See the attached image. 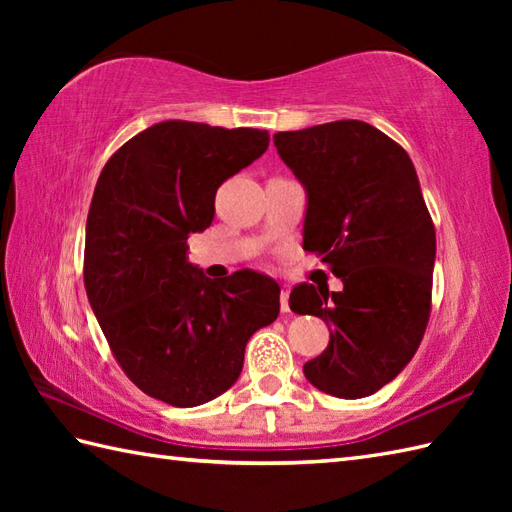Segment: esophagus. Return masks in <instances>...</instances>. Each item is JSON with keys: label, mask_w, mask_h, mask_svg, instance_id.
Returning <instances> with one entry per match:
<instances>
[{"label": "esophagus", "mask_w": 512, "mask_h": 512, "mask_svg": "<svg viewBox=\"0 0 512 512\" xmlns=\"http://www.w3.org/2000/svg\"><path fill=\"white\" fill-rule=\"evenodd\" d=\"M288 299H290V290L284 286L281 288V295H279V303H281V312H290V306H288Z\"/></svg>", "instance_id": "1"}]
</instances>
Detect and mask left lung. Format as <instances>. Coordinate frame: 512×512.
Instances as JSON below:
<instances>
[{
	"instance_id": "8db88e82",
	"label": "left lung",
	"mask_w": 512,
	"mask_h": 512,
	"mask_svg": "<svg viewBox=\"0 0 512 512\" xmlns=\"http://www.w3.org/2000/svg\"><path fill=\"white\" fill-rule=\"evenodd\" d=\"M281 160L308 191L303 248L343 281L299 284L290 310L330 325V345L303 365L336 398H363L416 354L431 314L436 228L418 173L396 140L363 121L275 134Z\"/></svg>"
}]
</instances>
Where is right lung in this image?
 Segmentation results:
<instances>
[{"instance_id":"1","label":"right lung","mask_w":512,"mask_h":512,"mask_svg":"<svg viewBox=\"0 0 512 512\" xmlns=\"http://www.w3.org/2000/svg\"><path fill=\"white\" fill-rule=\"evenodd\" d=\"M264 129L165 121L114 151L96 182L83 279L114 358L147 396L198 407L239 378L250 336L279 314L253 270L211 281L187 262L220 184L268 149Z\"/></svg>"}]
</instances>
